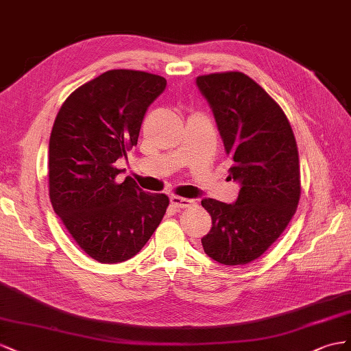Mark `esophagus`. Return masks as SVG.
I'll list each match as a JSON object with an SVG mask.
<instances>
[{"label":"esophagus","instance_id":"obj_1","mask_svg":"<svg viewBox=\"0 0 351 351\" xmlns=\"http://www.w3.org/2000/svg\"><path fill=\"white\" fill-rule=\"evenodd\" d=\"M170 204H172L173 207H178V208H185V207H189V206H194L195 202L191 198H182V197H170Z\"/></svg>","mask_w":351,"mask_h":351}]
</instances>
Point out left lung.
<instances>
[{
    "mask_svg": "<svg viewBox=\"0 0 351 351\" xmlns=\"http://www.w3.org/2000/svg\"><path fill=\"white\" fill-rule=\"evenodd\" d=\"M195 84L234 162L228 178L241 186L232 204L203 199L213 225L202 244L220 265H247L276 241L295 213L302 191L295 138L282 108L247 75L212 73Z\"/></svg>",
    "mask_w": 351,
    "mask_h": 351,
    "instance_id": "1",
    "label": "left lung"
}]
</instances>
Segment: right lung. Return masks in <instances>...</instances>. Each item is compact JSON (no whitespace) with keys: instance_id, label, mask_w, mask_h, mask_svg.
<instances>
[{"instance_id":"add662e5","label":"right lung","mask_w":351,"mask_h":351,"mask_svg":"<svg viewBox=\"0 0 351 351\" xmlns=\"http://www.w3.org/2000/svg\"><path fill=\"white\" fill-rule=\"evenodd\" d=\"M166 79L108 70L79 86L60 108L49 136V199L84 252L99 263L139 253L162 222L165 194H148L114 165L138 143L147 108ZM128 160V158H126Z\"/></svg>"}]
</instances>
